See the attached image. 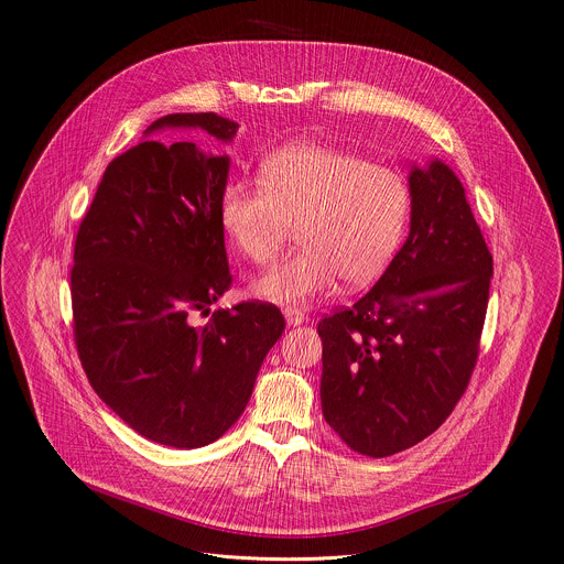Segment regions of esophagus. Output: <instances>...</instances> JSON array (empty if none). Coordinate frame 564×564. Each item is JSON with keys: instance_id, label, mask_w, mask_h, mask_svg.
Returning <instances> with one entry per match:
<instances>
[{"instance_id": "esophagus-1", "label": "esophagus", "mask_w": 564, "mask_h": 564, "mask_svg": "<svg viewBox=\"0 0 564 564\" xmlns=\"http://www.w3.org/2000/svg\"><path fill=\"white\" fill-rule=\"evenodd\" d=\"M283 315H285L288 324H292V326H296V324H304V322H308V315H306V313H302V311H299V308H294V306H288V308L283 311Z\"/></svg>"}]
</instances>
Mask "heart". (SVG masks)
Here are the masks:
<instances>
[{
    "instance_id": "1",
    "label": "heart",
    "mask_w": 564,
    "mask_h": 564,
    "mask_svg": "<svg viewBox=\"0 0 564 564\" xmlns=\"http://www.w3.org/2000/svg\"><path fill=\"white\" fill-rule=\"evenodd\" d=\"M410 219V187L386 165L343 149L296 142L260 163L258 183L229 181L219 221L256 265L281 251L296 221L294 253L253 283L274 304H304L340 276L347 285L377 279L399 249Z\"/></svg>"
}]
</instances>
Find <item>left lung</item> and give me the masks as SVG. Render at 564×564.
<instances>
[{
	"label": "left lung",
	"mask_w": 564,
	"mask_h": 564,
	"mask_svg": "<svg viewBox=\"0 0 564 564\" xmlns=\"http://www.w3.org/2000/svg\"><path fill=\"white\" fill-rule=\"evenodd\" d=\"M410 234L349 308L317 324L322 412L340 440L386 458L435 433L465 394L490 299L492 253L444 163L410 172Z\"/></svg>",
	"instance_id": "8db88e82"
}]
</instances>
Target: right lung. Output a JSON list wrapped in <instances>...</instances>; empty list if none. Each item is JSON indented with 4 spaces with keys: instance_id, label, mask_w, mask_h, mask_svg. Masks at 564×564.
Here are the masks:
<instances>
[{
    "instance_id": "right-lung-1",
    "label": "right lung",
    "mask_w": 564,
    "mask_h": 564,
    "mask_svg": "<svg viewBox=\"0 0 564 564\" xmlns=\"http://www.w3.org/2000/svg\"><path fill=\"white\" fill-rule=\"evenodd\" d=\"M163 127H199L229 142L238 122L172 112ZM229 156L195 142L144 140L101 176L74 242V343L99 399L142 437L197 448L227 433L281 337L274 304L242 302L195 315L231 288L219 197Z\"/></svg>"
}]
</instances>
